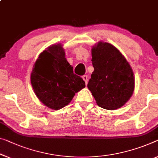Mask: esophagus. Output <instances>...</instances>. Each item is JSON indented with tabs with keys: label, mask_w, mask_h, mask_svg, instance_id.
Here are the masks:
<instances>
[{
	"label": "esophagus",
	"mask_w": 158,
	"mask_h": 158,
	"mask_svg": "<svg viewBox=\"0 0 158 158\" xmlns=\"http://www.w3.org/2000/svg\"><path fill=\"white\" fill-rule=\"evenodd\" d=\"M82 79L84 80L85 82V85H87V82H88V77H87V76H85H85H82Z\"/></svg>",
	"instance_id": "obj_1"
}]
</instances>
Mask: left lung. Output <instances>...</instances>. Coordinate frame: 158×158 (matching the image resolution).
<instances>
[{
  "mask_svg": "<svg viewBox=\"0 0 158 158\" xmlns=\"http://www.w3.org/2000/svg\"><path fill=\"white\" fill-rule=\"evenodd\" d=\"M94 71L87 87L98 105L105 110L120 108L134 89L133 73L124 56L109 43L99 42L92 48Z\"/></svg>",
  "mask_w": 158,
  "mask_h": 158,
  "instance_id": "1",
  "label": "left lung"
}]
</instances>
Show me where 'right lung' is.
<instances>
[{
	"label": "right lung",
	"mask_w": 158,
	"mask_h": 158,
	"mask_svg": "<svg viewBox=\"0 0 158 158\" xmlns=\"http://www.w3.org/2000/svg\"><path fill=\"white\" fill-rule=\"evenodd\" d=\"M31 83L40 100L55 110L66 106L85 87L65 59L61 44L51 46L40 55L31 73Z\"/></svg>",
	"instance_id": "obj_1"
}]
</instances>
